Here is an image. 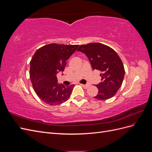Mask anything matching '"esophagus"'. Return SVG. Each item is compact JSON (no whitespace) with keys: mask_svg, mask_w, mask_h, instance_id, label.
I'll return each instance as SVG.
<instances>
[{"mask_svg":"<svg viewBox=\"0 0 152 152\" xmlns=\"http://www.w3.org/2000/svg\"><path fill=\"white\" fill-rule=\"evenodd\" d=\"M80 85L84 87V89H87L88 88V87L90 86L89 85H88V84H80Z\"/></svg>","mask_w":152,"mask_h":152,"instance_id":"34e87169","label":"esophagus"}]
</instances>
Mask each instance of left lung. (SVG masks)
<instances>
[{"label": "left lung", "mask_w": 152, "mask_h": 152, "mask_svg": "<svg viewBox=\"0 0 152 152\" xmlns=\"http://www.w3.org/2000/svg\"><path fill=\"white\" fill-rule=\"evenodd\" d=\"M78 51L84 53L88 58L94 70L100 72L102 82L96 86L98 93L95 99L106 100L112 98L120 89L125 70L120 57L115 50L100 43L82 45Z\"/></svg>", "instance_id": "1"}]
</instances>
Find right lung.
<instances>
[{
	"label": "right lung",
	"instance_id": "1",
	"mask_svg": "<svg viewBox=\"0 0 152 152\" xmlns=\"http://www.w3.org/2000/svg\"><path fill=\"white\" fill-rule=\"evenodd\" d=\"M79 45L50 44L39 48L30 63V77L38 97L50 105L60 104L68 99L75 85L58 84L57 74L63 72L66 61Z\"/></svg>",
	"mask_w": 152,
	"mask_h": 152
}]
</instances>
